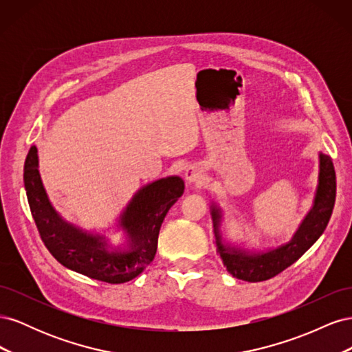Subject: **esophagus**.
<instances>
[{"instance_id": "esophagus-1", "label": "esophagus", "mask_w": 352, "mask_h": 352, "mask_svg": "<svg viewBox=\"0 0 352 352\" xmlns=\"http://www.w3.org/2000/svg\"><path fill=\"white\" fill-rule=\"evenodd\" d=\"M185 179L188 184H199L202 179H204V175H202L201 168L197 166H189L185 170Z\"/></svg>"}]
</instances>
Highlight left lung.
I'll list each match as a JSON object with an SVG mask.
<instances>
[{
	"instance_id": "1",
	"label": "left lung",
	"mask_w": 352,
	"mask_h": 352,
	"mask_svg": "<svg viewBox=\"0 0 352 352\" xmlns=\"http://www.w3.org/2000/svg\"><path fill=\"white\" fill-rule=\"evenodd\" d=\"M336 198V175L332 158L320 154V173H318V186L314 198V206L308 212L301 226L291 242L282 247L265 251V252H250L241 248L230 247L221 242L220 235V220L221 211L212 206L211 216L214 223L217 252L226 265L228 272L233 278L247 282H263L274 278L285 269L292 265L301 255L311 247V245L322 236L327 223L332 216Z\"/></svg>"
}]
</instances>
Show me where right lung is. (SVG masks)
<instances>
[{
  "label": "right lung",
  "mask_w": 352,
  "mask_h": 352,
  "mask_svg": "<svg viewBox=\"0 0 352 352\" xmlns=\"http://www.w3.org/2000/svg\"><path fill=\"white\" fill-rule=\"evenodd\" d=\"M23 179L32 217L52 257L73 272L107 283L129 282L154 260L162 223L185 190L179 176L155 180L138 190L120 217L127 250H109L104 236L70 225L52 208L38 172L36 146L28 153Z\"/></svg>",
  "instance_id": "right-lung-1"
}]
</instances>
